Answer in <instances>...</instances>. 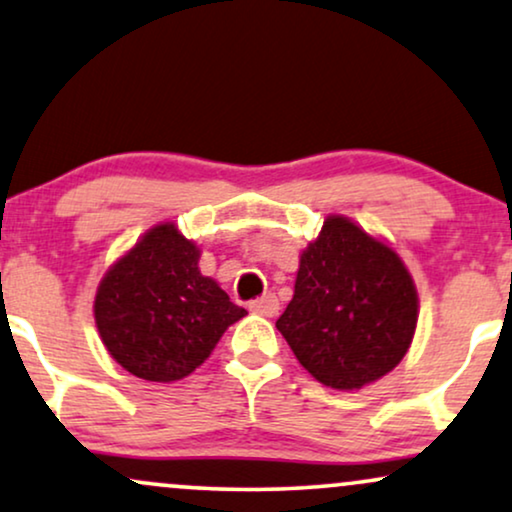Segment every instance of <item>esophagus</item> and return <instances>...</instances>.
Returning a JSON list of instances; mask_svg holds the SVG:
<instances>
[{"instance_id":"obj_1","label":"esophagus","mask_w":512,"mask_h":512,"mask_svg":"<svg viewBox=\"0 0 512 512\" xmlns=\"http://www.w3.org/2000/svg\"><path fill=\"white\" fill-rule=\"evenodd\" d=\"M249 308L258 315H266V318H273V315L280 311V301H277L275 294H266L261 299H254L249 304Z\"/></svg>"}]
</instances>
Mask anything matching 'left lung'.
<instances>
[{
    "label": "left lung",
    "instance_id": "obj_1",
    "mask_svg": "<svg viewBox=\"0 0 512 512\" xmlns=\"http://www.w3.org/2000/svg\"><path fill=\"white\" fill-rule=\"evenodd\" d=\"M418 325V292L394 249L330 216L301 254L294 299L275 327L299 363L332 389L394 370Z\"/></svg>",
    "mask_w": 512,
    "mask_h": 512
}]
</instances>
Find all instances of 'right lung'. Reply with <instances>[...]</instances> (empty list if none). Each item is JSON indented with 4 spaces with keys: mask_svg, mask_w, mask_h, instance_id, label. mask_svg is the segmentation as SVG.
<instances>
[{
    "mask_svg": "<svg viewBox=\"0 0 512 512\" xmlns=\"http://www.w3.org/2000/svg\"><path fill=\"white\" fill-rule=\"evenodd\" d=\"M246 311L199 273V249L175 225H156L99 282L102 342L116 363L149 382H175L211 356Z\"/></svg>",
    "mask_w": 512,
    "mask_h": 512,
    "instance_id": "1",
    "label": "right lung"
}]
</instances>
